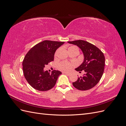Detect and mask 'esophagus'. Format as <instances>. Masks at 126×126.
Here are the masks:
<instances>
[{
    "mask_svg": "<svg viewBox=\"0 0 126 126\" xmlns=\"http://www.w3.org/2000/svg\"><path fill=\"white\" fill-rule=\"evenodd\" d=\"M64 74H66V75H68V76H70V75H71V73H70V72H63Z\"/></svg>",
    "mask_w": 126,
    "mask_h": 126,
    "instance_id": "34e87169",
    "label": "esophagus"
}]
</instances>
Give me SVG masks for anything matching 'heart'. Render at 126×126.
Instances as JSON below:
<instances>
[{"label":"heart","instance_id":"b5f03b06","mask_svg":"<svg viewBox=\"0 0 126 126\" xmlns=\"http://www.w3.org/2000/svg\"><path fill=\"white\" fill-rule=\"evenodd\" d=\"M72 49H77V48L75 47V46L69 47L68 49V52H69ZM73 66H74L73 63H68V62H60V63H59L58 66L59 69H60V70H62L63 71H69Z\"/></svg>","mask_w":126,"mask_h":126}]
</instances>
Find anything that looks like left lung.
<instances>
[{
	"instance_id": "obj_1",
	"label": "left lung",
	"mask_w": 126,
	"mask_h": 126,
	"mask_svg": "<svg viewBox=\"0 0 126 126\" xmlns=\"http://www.w3.org/2000/svg\"><path fill=\"white\" fill-rule=\"evenodd\" d=\"M68 43L77 45L82 50L84 60L75 70L85 74L83 77L78 78L72 85L80 90H89L94 87L100 81L104 71L105 58L103 52L94 45L85 40H78L68 41Z\"/></svg>"
}]
</instances>
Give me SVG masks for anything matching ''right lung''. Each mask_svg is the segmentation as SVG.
Here are the masks:
<instances>
[{
  "instance_id": "obj_1",
  "label": "right lung",
  "mask_w": 126,
  "mask_h": 126,
  "mask_svg": "<svg viewBox=\"0 0 126 126\" xmlns=\"http://www.w3.org/2000/svg\"><path fill=\"white\" fill-rule=\"evenodd\" d=\"M64 42L44 40L29 50L22 62L25 77L29 84L39 91H47L56 85L62 72L54 70L51 74L44 71L46 65L54 61L56 50Z\"/></svg>"
}]
</instances>
